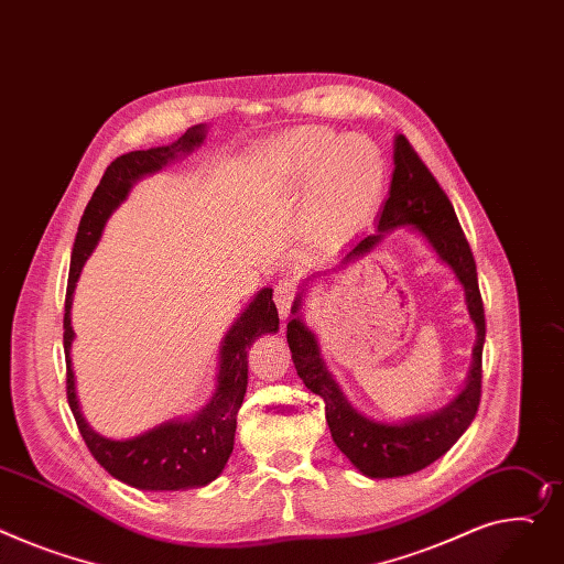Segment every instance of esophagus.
<instances>
[{
  "instance_id": "1",
  "label": "esophagus",
  "mask_w": 564,
  "mask_h": 564,
  "mask_svg": "<svg viewBox=\"0 0 564 564\" xmlns=\"http://www.w3.org/2000/svg\"><path fill=\"white\" fill-rule=\"evenodd\" d=\"M294 302V283L292 281H279L274 288V304L279 308V315L285 319L290 315Z\"/></svg>"
}]
</instances>
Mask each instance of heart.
I'll return each mask as SVG.
<instances>
[{
  "mask_svg": "<svg viewBox=\"0 0 564 564\" xmlns=\"http://www.w3.org/2000/svg\"><path fill=\"white\" fill-rule=\"evenodd\" d=\"M265 183L304 197V236L330 247L358 231L377 208L388 181L381 149L365 135H345L319 127L294 129L265 152Z\"/></svg>",
  "mask_w": 564,
  "mask_h": 564,
  "instance_id": "obj_1",
  "label": "heart"
}]
</instances>
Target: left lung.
I'll use <instances>...</instances> for the list:
<instances>
[{
  "label": "left lung",
  "mask_w": 564,
  "mask_h": 564,
  "mask_svg": "<svg viewBox=\"0 0 564 564\" xmlns=\"http://www.w3.org/2000/svg\"><path fill=\"white\" fill-rule=\"evenodd\" d=\"M397 229H410L424 238L437 260L454 272L456 281L465 290V304L476 328V345L471 349L467 381L452 401L426 412V415L399 422H381L360 412L328 371L317 335L308 328L302 315L308 285L319 276V272L311 274L299 288L288 322V345L299 379L311 392L324 399L326 422L335 446L367 478H399L435 463L469 429L480 401L485 313L476 262L452 202L403 135L394 138V172L386 206L377 219V231L354 240L343 251L340 268L369 256L383 242L386 234Z\"/></svg>",
  "instance_id": "8db88e82"
}]
</instances>
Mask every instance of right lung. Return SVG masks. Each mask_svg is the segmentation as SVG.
<instances>
[{"label": "right lung", "mask_w": 564, "mask_h": 564, "mask_svg": "<svg viewBox=\"0 0 564 564\" xmlns=\"http://www.w3.org/2000/svg\"><path fill=\"white\" fill-rule=\"evenodd\" d=\"M206 133L208 127L197 124L187 129L172 144L140 149V152H129L112 161L106 167L97 191L93 193L84 210L79 231L72 247L63 319L67 403L95 460L110 476L147 492L195 490V487H204L215 480L221 474L224 465H227L234 452L238 410L247 392V349L260 335L279 330V313L272 299V288H262L260 292H256L251 304L231 324L227 335L221 337L215 373L217 386L210 401L202 410H197L195 415L167 420L127 440H112L97 433L82 412L77 379H74L69 356L74 343L72 299L86 260L101 240L108 217L120 208L122 202H127L131 187L140 178L161 172L167 163L193 154L197 147L204 144Z\"/></svg>", "instance_id": "add662e5"}]
</instances>
